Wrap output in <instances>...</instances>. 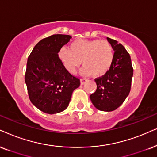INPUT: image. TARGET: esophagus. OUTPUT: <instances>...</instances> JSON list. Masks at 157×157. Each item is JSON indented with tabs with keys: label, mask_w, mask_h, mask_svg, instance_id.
Segmentation results:
<instances>
[{
	"label": "esophagus",
	"mask_w": 157,
	"mask_h": 157,
	"mask_svg": "<svg viewBox=\"0 0 157 157\" xmlns=\"http://www.w3.org/2000/svg\"><path fill=\"white\" fill-rule=\"evenodd\" d=\"M86 82H87L86 79H81V80H80V84L81 85H84Z\"/></svg>",
	"instance_id": "esophagus-1"
}]
</instances>
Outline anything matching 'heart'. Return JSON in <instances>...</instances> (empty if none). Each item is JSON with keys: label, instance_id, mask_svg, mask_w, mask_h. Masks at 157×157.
<instances>
[{"label": "heart", "instance_id": "obj_1", "mask_svg": "<svg viewBox=\"0 0 157 157\" xmlns=\"http://www.w3.org/2000/svg\"><path fill=\"white\" fill-rule=\"evenodd\" d=\"M59 57L71 74H75L82 61L84 67L81 69V74L101 77L112 67L114 52L112 45L106 40L79 39L70 43L69 50L61 48Z\"/></svg>", "mask_w": 157, "mask_h": 157}]
</instances>
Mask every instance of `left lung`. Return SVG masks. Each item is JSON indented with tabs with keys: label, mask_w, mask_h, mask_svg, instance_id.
<instances>
[{
	"label": "left lung",
	"mask_w": 157,
	"mask_h": 157,
	"mask_svg": "<svg viewBox=\"0 0 157 157\" xmlns=\"http://www.w3.org/2000/svg\"><path fill=\"white\" fill-rule=\"evenodd\" d=\"M107 40L114 48V61L106 74L95 79L97 89L90 98L98 110L112 112L122 104L130 93L133 69L130 56L124 47L115 40Z\"/></svg>",
	"instance_id": "8db88e82"
}]
</instances>
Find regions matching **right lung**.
<instances>
[{
    "label": "right lung",
    "mask_w": 157,
    "mask_h": 157,
    "mask_svg": "<svg viewBox=\"0 0 157 157\" xmlns=\"http://www.w3.org/2000/svg\"><path fill=\"white\" fill-rule=\"evenodd\" d=\"M71 38L61 34L45 37L35 45L27 59L25 80L29 98L47 114L66 109L72 92L80 85V79L67 70L58 54Z\"/></svg>",
    "instance_id": "right-lung-1"
}]
</instances>
